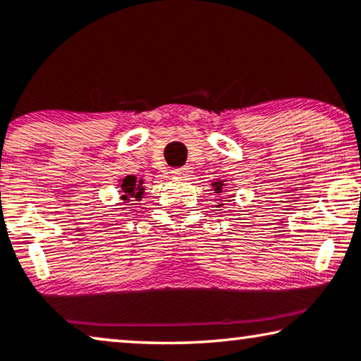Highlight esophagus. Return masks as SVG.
Masks as SVG:
<instances>
[{
  "mask_svg": "<svg viewBox=\"0 0 361 361\" xmlns=\"http://www.w3.org/2000/svg\"><path fill=\"white\" fill-rule=\"evenodd\" d=\"M174 176H189L192 172L190 166H182V168H174L171 171Z\"/></svg>",
  "mask_w": 361,
  "mask_h": 361,
  "instance_id": "esophagus-1",
  "label": "esophagus"
}]
</instances>
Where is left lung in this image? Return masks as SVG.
I'll return each mask as SVG.
<instances>
[{
    "instance_id": "1",
    "label": "left lung",
    "mask_w": 361,
    "mask_h": 361,
    "mask_svg": "<svg viewBox=\"0 0 361 361\" xmlns=\"http://www.w3.org/2000/svg\"><path fill=\"white\" fill-rule=\"evenodd\" d=\"M213 187H215V192H216V193H219V192H221V187H223V184H219V182H215V184H213Z\"/></svg>"
}]
</instances>
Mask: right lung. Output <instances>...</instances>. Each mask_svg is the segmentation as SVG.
<instances>
[{
    "mask_svg": "<svg viewBox=\"0 0 361 361\" xmlns=\"http://www.w3.org/2000/svg\"><path fill=\"white\" fill-rule=\"evenodd\" d=\"M142 182L140 184H137V177L135 176H127L125 179L122 180V190H123V198L127 200L128 195H132L135 198H142V193H143V189L142 187Z\"/></svg>",
    "mask_w": 361,
    "mask_h": 361,
    "instance_id": "add662e5",
    "label": "right lung"
}]
</instances>
